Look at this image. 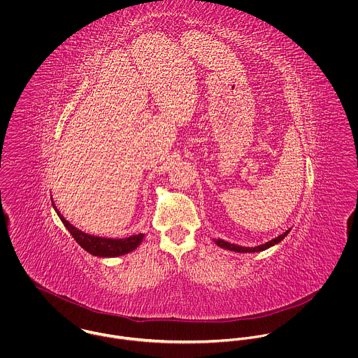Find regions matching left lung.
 <instances>
[{
  "label": "left lung",
  "mask_w": 358,
  "mask_h": 358,
  "mask_svg": "<svg viewBox=\"0 0 358 358\" xmlns=\"http://www.w3.org/2000/svg\"><path fill=\"white\" fill-rule=\"evenodd\" d=\"M289 233V230H287L284 234H281V236H278V237H275V238H273L271 241H267L266 244H262V245H257L255 248H250V247H240V245H236V244H231V243H227V241H224V240H213L215 241V244L216 245H219L220 248H224V250H229V251H234V252H240V254H247V252H260V251H264V250H267V248H270V247H273V245H275V244H278L280 241H282L285 237H287V234Z\"/></svg>",
  "instance_id": "8db88e82"
}]
</instances>
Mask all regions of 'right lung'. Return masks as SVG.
I'll return each mask as SVG.
<instances>
[{
    "label": "right lung",
    "instance_id": "1",
    "mask_svg": "<svg viewBox=\"0 0 358 358\" xmlns=\"http://www.w3.org/2000/svg\"><path fill=\"white\" fill-rule=\"evenodd\" d=\"M52 205H53L55 210L57 212L60 220L66 226V229L73 236V238L91 255L101 256V257H114V256L129 254V252H132L134 250H136L139 247V244L142 243V240L145 237V234H136V236H131V237H127V238H103V237L87 234V233L78 230L77 227H74L73 224H70L60 215V212L56 209L55 204L52 203Z\"/></svg>",
    "mask_w": 358,
    "mask_h": 358
}]
</instances>
